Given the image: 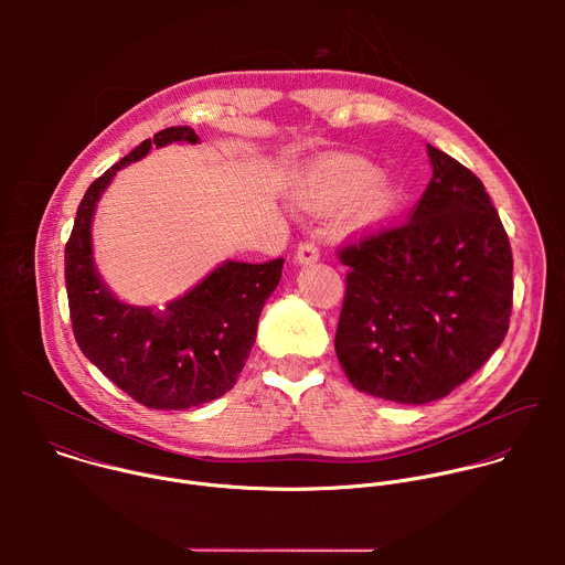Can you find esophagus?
Wrapping results in <instances>:
<instances>
[{"label": "esophagus", "mask_w": 565, "mask_h": 565, "mask_svg": "<svg viewBox=\"0 0 565 565\" xmlns=\"http://www.w3.org/2000/svg\"><path fill=\"white\" fill-rule=\"evenodd\" d=\"M319 259V248L315 241H301L297 253H295V262L297 264H310V262H317Z\"/></svg>", "instance_id": "esophagus-1"}]
</instances>
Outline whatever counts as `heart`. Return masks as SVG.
Instances as JSON below:
<instances>
[{"label": "heart", "mask_w": 565, "mask_h": 565, "mask_svg": "<svg viewBox=\"0 0 565 565\" xmlns=\"http://www.w3.org/2000/svg\"><path fill=\"white\" fill-rule=\"evenodd\" d=\"M295 201L317 214L347 205V216L355 225H371L388 216L395 207L397 192L369 160L335 153L319 158L306 168L297 181Z\"/></svg>", "instance_id": "obj_1"}]
</instances>
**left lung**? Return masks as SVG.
I'll return each instance as SVG.
<instances>
[{
	"label": "left lung",
	"instance_id": "8db88e82",
	"mask_svg": "<svg viewBox=\"0 0 565 565\" xmlns=\"http://www.w3.org/2000/svg\"><path fill=\"white\" fill-rule=\"evenodd\" d=\"M427 149L434 177L409 218L338 248L349 266L338 360L358 391L399 405L467 382L501 347L512 315V248L486 185Z\"/></svg>",
	"mask_w": 565,
	"mask_h": 565
}]
</instances>
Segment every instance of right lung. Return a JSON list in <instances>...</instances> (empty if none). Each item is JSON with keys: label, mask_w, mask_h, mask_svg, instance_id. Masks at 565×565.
<instances>
[{"label": "right lung", "mask_w": 565, "mask_h": 565, "mask_svg": "<svg viewBox=\"0 0 565 565\" xmlns=\"http://www.w3.org/2000/svg\"><path fill=\"white\" fill-rule=\"evenodd\" d=\"M196 142L190 127L142 140L98 177L77 205L64 248V279L75 342L118 388L149 409H190L230 391L257 338V321L281 279L284 259L225 262L166 310L118 301L92 257V216L114 174L151 145Z\"/></svg>", "instance_id": "1"}]
</instances>
